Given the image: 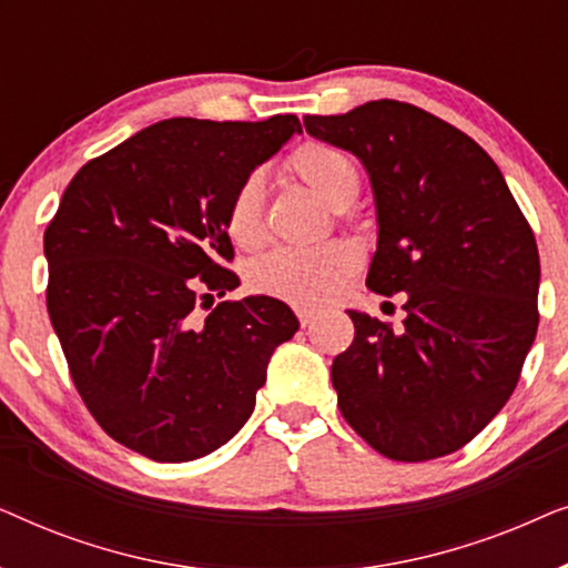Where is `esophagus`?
<instances>
[{
    "label": "esophagus",
    "mask_w": 568,
    "mask_h": 568,
    "mask_svg": "<svg viewBox=\"0 0 568 568\" xmlns=\"http://www.w3.org/2000/svg\"><path fill=\"white\" fill-rule=\"evenodd\" d=\"M297 317H300V323H302V328H307V325H313V323H315V310H307V307H300V310H297Z\"/></svg>",
    "instance_id": "1"
}]
</instances>
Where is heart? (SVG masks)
I'll list each match as a JSON object with an SVG mask.
<instances>
[{
    "mask_svg": "<svg viewBox=\"0 0 568 568\" xmlns=\"http://www.w3.org/2000/svg\"><path fill=\"white\" fill-rule=\"evenodd\" d=\"M286 170L331 209H346L362 185L356 160L328 142L300 144L286 158ZM263 196L266 183L261 173L245 175L232 193L224 224L235 245L255 247L263 240ZM354 266V251L338 240L310 247H276L251 263L247 284L253 292L294 307H317L338 297Z\"/></svg>",
    "mask_w": 568,
    "mask_h": 568,
    "instance_id": "1",
    "label": "heart"
}]
</instances>
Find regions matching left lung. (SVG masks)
I'll use <instances>...</instances> for the list:
<instances>
[{
  "instance_id": "8db88e82",
  "label": "left lung",
  "mask_w": 568,
  "mask_h": 568,
  "mask_svg": "<svg viewBox=\"0 0 568 568\" xmlns=\"http://www.w3.org/2000/svg\"><path fill=\"white\" fill-rule=\"evenodd\" d=\"M310 136L367 170L377 251L367 286L406 297L400 328L348 310L331 379L379 455L422 463L476 437L515 393L538 333L540 258L496 162L460 129L398 100L305 115Z\"/></svg>"
}]
</instances>
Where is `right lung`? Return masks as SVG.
<instances>
[{
  "instance_id": "1",
  "label": "right lung",
  "mask_w": 568,
  "mask_h": 568,
  "mask_svg": "<svg viewBox=\"0 0 568 568\" xmlns=\"http://www.w3.org/2000/svg\"><path fill=\"white\" fill-rule=\"evenodd\" d=\"M292 134L297 115L152 123L82 165L45 230V305L77 393L150 460L189 463L235 437L271 354L300 331L263 294L196 313L240 284L222 266L232 193Z\"/></svg>"
}]
</instances>
